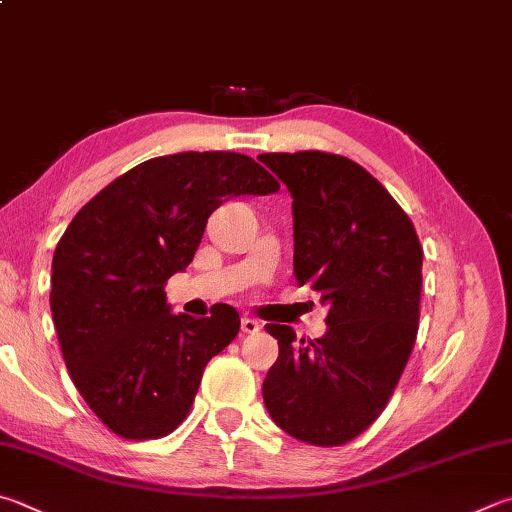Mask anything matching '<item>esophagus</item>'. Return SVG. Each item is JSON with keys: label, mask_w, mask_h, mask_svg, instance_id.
Returning a JSON list of instances; mask_svg holds the SVG:
<instances>
[{"label": "esophagus", "mask_w": 512, "mask_h": 512, "mask_svg": "<svg viewBox=\"0 0 512 512\" xmlns=\"http://www.w3.org/2000/svg\"><path fill=\"white\" fill-rule=\"evenodd\" d=\"M241 331L257 333V331H262V324H259L255 318H244V320H241Z\"/></svg>", "instance_id": "obj_1"}]
</instances>
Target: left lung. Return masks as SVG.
Listing matches in <instances>:
<instances>
[{
	"label": "left lung",
	"instance_id": "8db88e82",
	"mask_svg": "<svg viewBox=\"0 0 512 512\" xmlns=\"http://www.w3.org/2000/svg\"><path fill=\"white\" fill-rule=\"evenodd\" d=\"M293 197V275L329 306L327 333L295 342L266 324L280 356L262 385L293 439L333 448L376 421L418 331L423 248L410 217L358 163L327 152L259 154Z\"/></svg>",
	"mask_w": 512,
	"mask_h": 512
}]
</instances>
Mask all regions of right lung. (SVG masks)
Masks as SVG:
<instances>
[{
	"label": "right lung",
	"mask_w": 512,
	"mask_h": 512,
	"mask_svg": "<svg viewBox=\"0 0 512 512\" xmlns=\"http://www.w3.org/2000/svg\"><path fill=\"white\" fill-rule=\"evenodd\" d=\"M280 190L246 154L156 156L111 181L58 241L51 313L73 385L111 432L159 439L188 416L203 369L239 313L174 315L165 282L192 262L208 217L239 194Z\"/></svg>",
	"instance_id": "right-lung-1"
}]
</instances>
